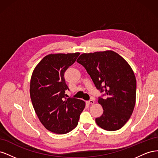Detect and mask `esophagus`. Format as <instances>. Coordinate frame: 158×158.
<instances>
[{"label": "esophagus", "instance_id": "1", "mask_svg": "<svg viewBox=\"0 0 158 158\" xmlns=\"http://www.w3.org/2000/svg\"><path fill=\"white\" fill-rule=\"evenodd\" d=\"M87 103H88V104L92 105V104L94 103V99H90V100H89V101L87 102Z\"/></svg>", "mask_w": 158, "mask_h": 158}]
</instances>
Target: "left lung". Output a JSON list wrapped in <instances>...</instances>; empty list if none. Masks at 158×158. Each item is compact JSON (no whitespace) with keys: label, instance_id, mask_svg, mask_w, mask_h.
<instances>
[{"label":"left lung","instance_id":"1","mask_svg":"<svg viewBox=\"0 0 158 158\" xmlns=\"http://www.w3.org/2000/svg\"><path fill=\"white\" fill-rule=\"evenodd\" d=\"M76 61L86 70L96 88L107 95L98 99L103 113L95 118L97 125L109 131L120 129L130 118L136 102V81L131 66L113 51L83 53Z\"/></svg>","mask_w":158,"mask_h":158}]
</instances>
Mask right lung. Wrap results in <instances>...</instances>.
Wrapping results in <instances>:
<instances>
[{
	"mask_svg": "<svg viewBox=\"0 0 158 158\" xmlns=\"http://www.w3.org/2000/svg\"><path fill=\"white\" fill-rule=\"evenodd\" d=\"M80 53L45 56L31 75L30 97L35 113L47 130L59 135L68 133L78 125L85 103L81 99L65 98L69 89L64 74Z\"/></svg>",
	"mask_w": 158,
	"mask_h": 158,
	"instance_id": "obj_1",
	"label": "right lung"
}]
</instances>
